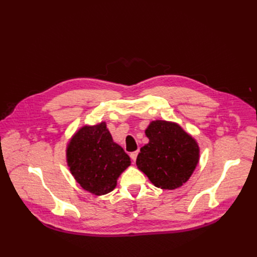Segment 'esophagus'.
<instances>
[{"instance_id":"esophagus-1","label":"esophagus","mask_w":257,"mask_h":257,"mask_svg":"<svg viewBox=\"0 0 257 257\" xmlns=\"http://www.w3.org/2000/svg\"><path fill=\"white\" fill-rule=\"evenodd\" d=\"M137 155H138V151H135V152H132V153L130 154V157H131L132 161H133V162H135V161H136V159H137Z\"/></svg>"}]
</instances>
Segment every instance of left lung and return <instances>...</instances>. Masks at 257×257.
I'll list each match as a JSON object with an SVG mask.
<instances>
[{
  "mask_svg": "<svg viewBox=\"0 0 257 257\" xmlns=\"http://www.w3.org/2000/svg\"><path fill=\"white\" fill-rule=\"evenodd\" d=\"M149 143L141 148L136 165L163 190H175L189 180L199 161V147L177 123L155 120L146 130Z\"/></svg>",
  "mask_w": 257,
  "mask_h": 257,
  "instance_id": "left-lung-1",
  "label": "left lung"
}]
</instances>
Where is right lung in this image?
I'll use <instances>...</instances> for the list:
<instances>
[{
    "label": "right lung",
    "instance_id": "1",
    "mask_svg": "<svg viewBox=\"0 0 257 257\" xmlns=\"http://www.w3.org/2000/svg\"><path fill=\"white\" fill-rule=\"evenodd\" d=\"M66 161L81 188L97 196L111 192L131 165L130 157L113 143L105 122L77 131L67 145Z\"/></svg>",
    "mask_w": 257,
    "mask_h": 257
}]
</instances>
